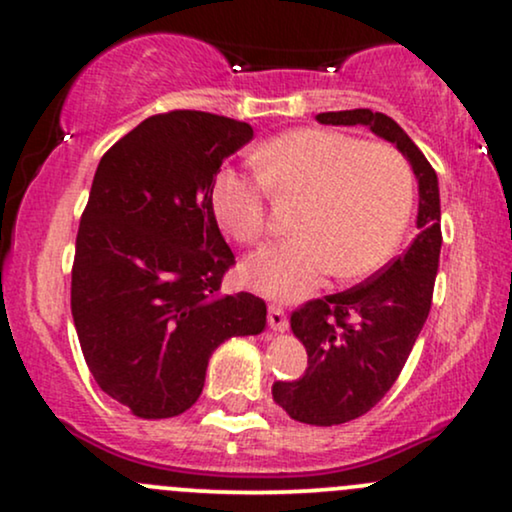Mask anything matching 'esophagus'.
Wrapping results in <instances>:
<instances>
[{"label": "esophagus", "instance_id": "1", "mask_svg": "<svg viewBox=\"0 0 512 512\" xmlns=\"http://www.w3.org/2000/svg\"><path fill=\"white\" fill-rule=\"evenodd\" d=\"M267 322H269V327H272V330H276V332H284L286 327H289V317H286L281 305H269Z\"/></svg>", "mask_w": 512, "mask_h": 512}]
</instances>
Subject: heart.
I'll return each instance as SVG.
<instances>
[{
    "label": "heart",
    "mask_w": 512,
    "mask_h": 512,
    "mask_svg": "<svg viewBox=\"0 0 512 512\" xmlns=\"http://www.w3.org/2000/svg\"><path fill=\"white\" fill-rule=\"evenodd\" d=\"M257 177L223 168L211 185V209L226 236L257 245L267 233V192L303 199L293 231L243 264L250 289L303 298L332 272L356 279L390 260L414 209L407 158L378 142L334 129H293L252 154Z\"/></svg>",
    "instance_id": "heart-1"
}]
</instances>
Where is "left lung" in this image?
<instances>
[{
  "label": "left lung",
  "instance_id": "left-lung-1",
  "mask_svg": "<svg viewBox=\"0 0 512 512\" xmlns=\"http://www.w3.org/2000/svg\"><path fill=\"white\" fill-rule=\"evenodd\" d=\"M322 125H366L407 156L419 180V236L354 289L293 310L291 330L308 351L298 380H276L272 397L291 419L337 426L363 416L387 395L431 310L440 245L438 175L392 117L368 108L320 113Z\"/></svg>",
  "mask_w": 512,
  "mask_h": 512
}]
</instances>
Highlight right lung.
Instances as JSON below:
<instances>
[{
  "label": "right lung",
  "mask_w": 512,
  "mask_h": 512,
  "mask_svg": "<svg viewBox=\"0 0 512 512\" xmlns=\"http://www.w3.org/2000/svg\"><path fill=\"white\" fill-rule=\"evenodd\" d=\"M250 139L248 122L170 110L110 146L93 175L76 233L74 327L98 387L142 419L190 409L216 346L267 325L262 298L219 293L236 257L211 209L221 163Z\"/></svg>",
  "instance_id": "1"
}]
</instances>
